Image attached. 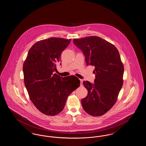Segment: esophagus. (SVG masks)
I'll return each instance as SVG.
<instances>
[{"label": "esophagus", "instance_id": "esophagus-1", "mask_svg": "<svg viewBox=\"0 0 146 146\" xmlns=\"http://www.w3.org/2000/svg\"><path fill=\"white\" fill-rule=\"evenodd\" d=\"M80 85L82 86V82H83V80H82V79H80Z\"/></svg>", "mask_w": 146, "mask_h": 146}]
</instances>
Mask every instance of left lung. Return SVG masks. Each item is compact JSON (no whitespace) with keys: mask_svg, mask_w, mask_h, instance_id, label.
Here are the masks:
<instances>
[{"mask_svg":"<svg viewBox=\"0 0 146 146\" xmlns=\"http://www.w3.org/2000/svg\"><path fill=\"white\" fill-rule=\"evenodd\" d=\"M73 41L85 55L86 64L95 67L94 84L83 82L88 94L82 100V106L91 116H102L115 104L122 87L124 67L119 53L112 44L98 36Z\"/></svg>","mask_w":146,"mask_h":146,"instance_id":"obj_1","label":"left lung"}]
</instances>
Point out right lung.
<instances>
[{
    "label": "right lung",
    "mask_w": 146,
    "mask_h": 146,
    "mask_svg": "<svg viewBox=\"0 0 146 146\" xmlns=\"http://www.w3.org/2000/svg\"><path fill=\"white\" fill-rule=\"evenodd\" d=\"M70 41L51 37L38 41L30 49L24 62V84L30 99L39 111L48 116L62 111L68 96L80 86L75 76L64 78L53 74Z\"/></svg>",
    "instance_id": "1"
}]
</instances>
